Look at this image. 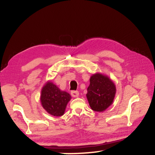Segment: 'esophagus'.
<instances>
[{"instance_id":"esophagus-1","label":"esophagus","mask_w":155,"mask_h":155,"mask_svg":"<svg viewBox=\"0 0 155 155\" xmlns=\"http://www.w3.org/2000/svg\"><path fill=\"white\" fill-rule=\"evenodd\" d=\"M71 95L73 97H78L79 96V92L78 91H71Z\"/></svg>"}]
</instances>
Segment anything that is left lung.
I'll use <instances>...</instances> for the list:
<instances>
[{"instance_id":"1","label":"left lung","mask_w":155,"mask_h":155,"mask_svg":"<svg viewBox=\"0 0 155 155\" xmlns=\"http://www.w3.org/2000/svg\"><path fill=\"white\" fill-rule=\"evenodd\" d=\"M86 96L91 109L103 112L113 103L116 89L115 84L107 75L96 73L91 76Z\"/></svg>"}]
</instances>
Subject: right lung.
I'll return each instance as SVG.
<instances>
[{
  "label": "right lung",
  "mask_w": 155,
  "mask_h": 155,
  "mask_svg": "<svg viewBox=\"0 0 155 155\" xmlns=\"http://www.w3.org/2000/svg\"><path fill=\"white\" fill-rule=\"evenodd\" d=\"M71 99L70 94L61 90L51 81H48L42 87L40 101L42 107L48 114L54 116H61L64 114Z\"/></svg>",
  "instance_id": "add662e5"
}]
</instances>
